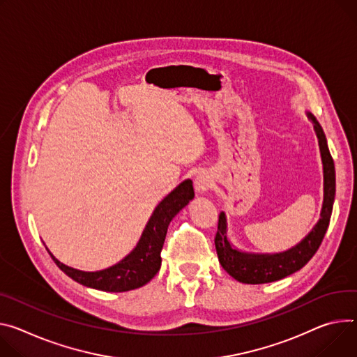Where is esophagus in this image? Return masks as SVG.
Returning <instances> with one entry per match:
<instances>
[{"mask_svg": "<svg viewBox=\"0 0 357 357\" xmlns=\"http://www.w3.org/2000/svg\"><path fill=\"white\" fill-rule=\"evenodd\" d=\"M193 185H195V189L198 193H204L212 186V178L205 171L198 172L195 179H193Z\"/></svg>", "mask_w": 357, "mask_h": 357, "instance_id": "1", "label": "esophagus"}]
</instances>
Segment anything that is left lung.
<instances>
[{"label": "left lung", "mask_w": 357, "mask_h": 357, "mask_svg": "<svg viewBox=\"0 0 357 357\" xmlns=\"http://www.w3.org/2000/svg\"><path fill=\"white\" fill-rule=\"evenodd\" d=\"M309 118L314 123L323 159V169H325V199H323L320 220L313 231L295 248L276 255H248L234 249L226 239V220L223 212H220L218 219V231L215 235V248L222 268L238 282L249 284L269 283L295 273L310 261L312 256L319 249L323 238H325L332 216L336 192L335 162L329 152L326 137L320 123L312 114H309Z\"/></svg>", "instance_id": "1"}]
</instances>
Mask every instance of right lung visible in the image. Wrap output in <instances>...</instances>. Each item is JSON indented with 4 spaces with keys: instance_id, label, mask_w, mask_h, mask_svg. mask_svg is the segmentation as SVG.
Listing matches in <instances>:
<instances>
[{
    "instance_id": "right-lung-1",
    "label": "right lung",
    "mask_w": 357,
    "mask_h": 357,
    "mask_svg": "<svg viewBox=\"0 0 357 357\" xmlns=\"http://www.w3.org/2000/svg\"><path fill=\"white\" fill-rule=\"evenodd\" d=\"M195 197L192 181L182 182L153 211L137 248L115 266L100 272H82L61 264L56 266L75 282L104 291H126L146 284L160 268V250L164 246L168 225L172 218Z\"/></svg>"
}]
</instances>
